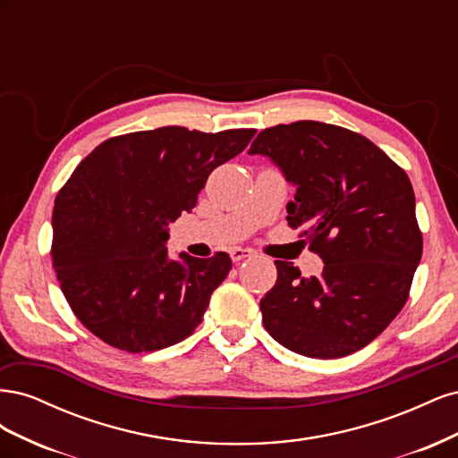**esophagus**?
I'll return each mask as SVG.
<instances>
[{"instance_id":"34e87169","label":"esophagus","mask_w":458,"mask_h":458,"mask_svg":"<svg viewBox=\"0 0 458 458\" xmlns=\"http://www.w3.org/2000/svg\"><path fill=\"white\" fill-rule=\"evenodd\" d=\"M252 256H254V250H250V248H241V246H237V248H233V250H231V259H233L234 263L244 259V258H252Z\"/></svg>"}]
</instances>
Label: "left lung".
I'll list each match as a JSON object with an SVG mask.
<instances>
[{
	"mask_svg": "<svg viewBox=\"0 0 458 458\" xmlns=\"http://www.w3.org/2000/svg\"><path fill=\"white\" fill-rule=\"evenodd\" d=\"M248 155L267 157L296 187L290 227H303L323 273L301 276L276 259L261 298L263 327L290 352L336 359L365 348L405 306L422 256L407 174L367 137L301 120L258 133Z\"/></svg>",
	"mask_w": 458,
	"mask_h": 458,
	"instance_id": "8db88e82",
	"label": "left lung"
}]
</instances>
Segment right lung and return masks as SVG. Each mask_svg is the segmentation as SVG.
<instances>
[{
    "label": "right lung",
    "instance_id": "1",
    "mask_svg": "<svg viewBox=\"0 0 458 458\" xmlns=\"http://www.w3.org/2000/svg\"><path fill=\"white\" fill-rule=\"evenodd\" d=\"M254 133L165 126L113 137L80 162L55 199L51 256L68 306L97 338L141 353L195 332L231 258H170L168 225Z\"/></svg>",
    "mask_w": 458,
    "mask_h": 458
}]
</instances>
